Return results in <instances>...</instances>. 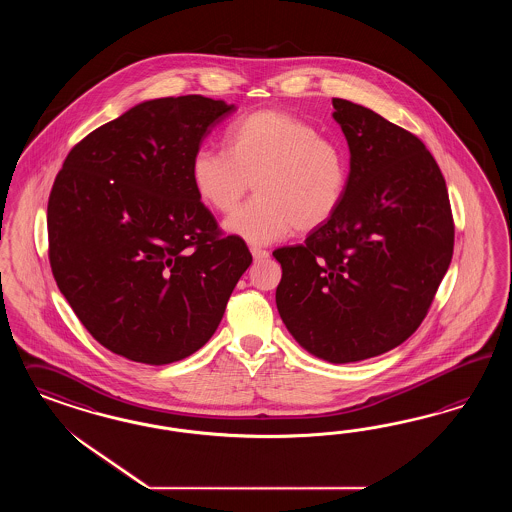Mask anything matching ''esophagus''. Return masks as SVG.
<instances>
[{"label": "esophagus", "mask_w": 512, "mask_h": 512, "mask_svg": "<svg viewBox=\"0 0 512 512\" xmlns=\"http://www.w3.org/2000/svg\"><path fill=\"white\" fill-rule=\"evenodd\" d=\"M251 255H253V259H255V261H263V259H268V255H270V253H268L266 249L251 248Z\"/></svg>", "instance_id": "1"}]
</instances>
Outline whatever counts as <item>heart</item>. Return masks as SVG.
Listing matches in <instances>:
<instances>
[{
	"instance_id": "b5f03b06",
	"label": "heart",
	"mask_w": 512,
	"mask_h": 512,
	"mask_svg": "<svg viewBox=\"0 0 512 512\" xmlns=\"http://www.w3.org/2000/svg\"><path fill=\"white\" fill-rule=\"evenodd\" d=\"M225 150L199 148L191 184L206 206L229 214L255 182L257 197L225 221V231L264 246L296 229H321L340 210L349 187V155L338 140L291 112L255 110L236 120Z\"/></svg>"
}]
</instances>
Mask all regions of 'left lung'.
I'll use <instances>...</instances> for the list:
<instances>
[{
	"label": "left lung",
	"instance_id": "left-lung-1",
	"mask_svg": "<svg viewBox=\"0 0 512 512\" xmlns=\"http://www.w3.org/2000/svg\"><path fill=\"white\" fill-rule=\"evenodd\" d=\"M349 144L340 210L304 244L274 251L279 317L332 364L383 355L407 340L449 270L454 221L445 178L419 137L377 112L332 99Z\"/></svg>",
	"mask_w": 512,
	"mask_h": 512
}]
</instances>
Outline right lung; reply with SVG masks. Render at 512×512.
<instances>
[{"label": "right lung", "mask_w": 512, "mask_h": 512, "mask_svg": "<svg viewBox=\"0 0 512 512\" xmlns=\"http://www.w3.org/2000/svg\"><path fill=\"white\" fill-rule=\"evenodd\" d=\"M236 107L202 95L135 105L63 161L48 199V259L103 347L163 366L212 338L251 264L191 184V157Z\"/></svg>", "instance_id": "1"}]
</instances>
